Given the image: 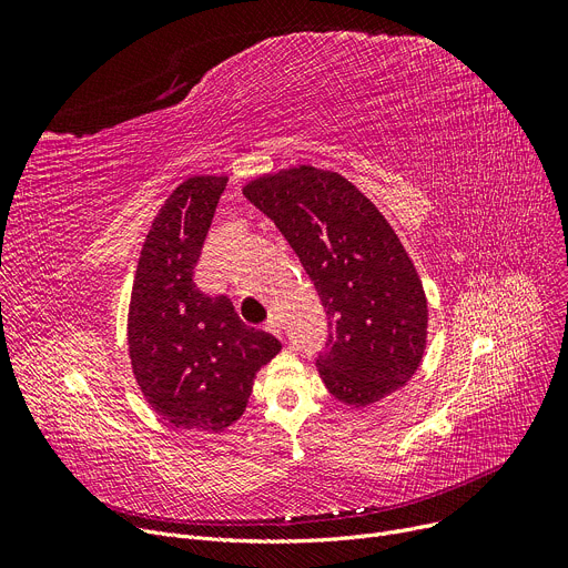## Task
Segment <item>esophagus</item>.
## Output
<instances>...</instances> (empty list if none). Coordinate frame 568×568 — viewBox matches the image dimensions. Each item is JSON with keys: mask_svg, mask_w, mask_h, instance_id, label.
Wrapping results in <instances>:
<instances>
[{"mask_svg": "<svg viewBox=\"0 0 568 568\" xmlns=\"http://www.w3.org/2000/svg\"><path fill=\"white\" fill-rule=\"evenodd\" d=\"M264 329H266L268 334L281 336V322H278V317H276V315L268 317V320H266V324H264Z\"/></svg>", "mask_w": 568, "mask_h": 568, "instance_id": "34e87169", "label": "esophagus"}]
</instances>
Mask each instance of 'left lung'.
I'll return each mask as SVG.
<instances>
[{
  "instance_id": "1",
  "label": "left lung",
  "mask_w": 568,
  "mask_h": 568,
  "mask_svg": "<svg viewBox=\"0 0 568 568\" xmlns=\"http://www.w3.org/2000/svg\"><path fill=\"white\" fill-rule=\"evenodd\" d=\"M302 260L329 320L317 371L341 403L366 407L416 373L428 304L379 209L338 172L300 165L244 186Z\"/></svg>"
}]
</instances>
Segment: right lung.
Wrapping results in <instances>:
<instances>
[{
    "label": "right lung",
    "instance_id": "obj_1",
    "mask_svg": "<svg viewBox=\"0 0 568 568\" xmlns=\"http://www.w3.org/2000/svg\"><path fill=\"white\" fill-rule=\"evenodd\" d=\"M227 176L200 174L161 206L140 253L131 308V366L146 403L168 424L219 433L244 414L255 373L281 341L239 320L227 296H209L195 264Z\"/></svg>",
    "mask_w": 568,
    "mask_h": 568
}]
</instances>
